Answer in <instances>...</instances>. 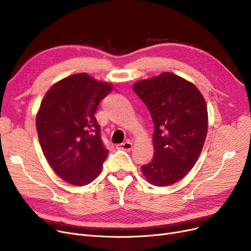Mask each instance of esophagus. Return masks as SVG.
Returning a JSON list of instances; mask_svg holds the SVG:
<instances>
[{
  "instance_id": "esophagus-1",
  "label": "esophagus",
  "mask_w": 251,
  "mask_h": 251,
  "mask_svg": "<svg viewBox=\"0 0 251 251\" xmlns=\"http://www.w3.org/2000/svg\"><path fill=\"white\" fill-rule=\"evenodd\" d=\"M132 148H133V143H132L131 141H129V140H127V141H126V142H123V143H120V144H117V145H116V149H118V150H124V151H131Z\"/></svg>"
}]
</instances>
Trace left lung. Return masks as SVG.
Wrapping results in <instances>:
<instances>
[{
  "label": "left lung",
  "instance_id": "left-lung-1",
  "mask_svg": "<svg viewBox=\"0 0 251 251\" xmlns=\"http://www.w3.org/2000/svg\"><path fill=\"white\" fill-rule=\"evenodd\" d=\"M133 90L149 108L154 131L153 158L141 167L150 184L169 186L200 158L208 133V108L196 86L171 73L138 81Z\"/></svg>",
  "mask_w": 251,
  "mask_h": 251
}]
</instances>
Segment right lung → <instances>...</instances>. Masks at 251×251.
Masks as SVG:
<instances>
[{"label":"right lung","mask_w":251,"mask_h":251,"mask_svg":"<svg viewBox=\"0 0 251 251\" xmlns=\"http://www.w3.org/2000/svg\"><path fill=\"white\" fill-rule=\"evenodd\" d=\"M112 89L110 83L75 74L51 86L40 103L36 128L41 150L67 183L85 186L100 174L109 151L94 114Z\"/></svg>","instance_id":"obj_1"}]
</instances>
